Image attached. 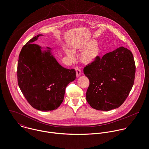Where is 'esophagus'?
Returning <instances> with one entry per match:
<instances>
[{"mask_svg":"<svg viewBox=\"0 0 149 149\" xmlns=\"http://www.w3.org/2000/svg\"><path fill=\"white\" fill-rule=\"evenodd\" d=\"M75 71H76V73H77V77H79L81 74V71L80 70V68L78 67H75Z\"/></svg>","mask_w":149,"mask_h":149,"instance_id":"34e87169","label":"esophagus"}]
</instances>
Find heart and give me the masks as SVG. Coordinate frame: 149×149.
Here are the masks:
<instances>
[{
	"label": "heart",
	"instance_id": "b5f03b06",
	"mask_svg": "<svg viewBox=\"0 0 149 149\" xmlns=\"http://www.w3.org/2000/svg\"><path fill=\"white\" fill-rule=\"evenodd\" d=\"M77 50L86 49L84 50L81 55V61L83 63L88 64L94 62L100 55L101 48L98 45L96 44L94 40H90L80 45L79 46L75 47ZM65 52L67 55L70 57L73 58V53L68 49H65Z\"/></svg>",
	"mask_w": 149,
	"mask_h": 149
}]
</instances>
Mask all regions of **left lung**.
<instances>
[{
    "instance_id": "8db88e82",
    "label": "left lung",
    "mask_w": 149,
    "mask_h": 149,
    "mask_svg": "<svg viewBox=\"0 0 149 149\" xmlns=\"http://www.w3.org/2000/svg\"><path fill=\"white\" fill-rule=\"evenodd\" d=\"M90 84L86 100L101 111L118 108L127 98L134 82L135 64L132 52L124 47L98 56L83 69Z\"/></svg>"
}]
</instances>
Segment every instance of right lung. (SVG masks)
<instances>
[{"label":"right lung","instance_id":"obj_1","mask_svg":"<svg viewBox=\"0 0 149 149\" xmlns=\"http://www.w3.org/2000/svg\"><path fill=\"white\" fill-rule=\"evenodd\" d=\"M39 34L22 47L19 55L17 77L19 87L29 104L43 111L55 110L62 103L69 83L76 78L74 69L60 65L50 50L42 52L33 43Z\"/></svg>","mask_w":149,"mask_h":149}]
</instances>
